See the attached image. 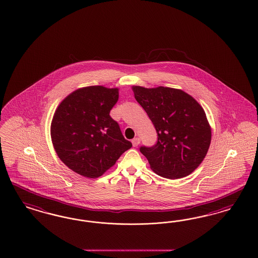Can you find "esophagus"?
<instances>
[{
    "label": "esophagus",
    "instance_id": "obj_1",
    "mask_svg": "<svg viewBox=\"0 0 258 258\" xmlns=\"http://www.w3.org/2000/svg\"><path fill=\"white\" fill-rule=\"evenodd\" d=\"M140 142H141L140 138H135L134 140H132V144H133L134 147H137L140 144Z\"/></svg>",
    "mask_w": 258,
    "mask_h": 258
}]
</instances>
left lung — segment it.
<instances>
[{
    "instance_id": "obj_1",
    "label": "left lung",
    "mask_w": 258,
    "mask_h": 258,
    "mask_svg": "<svg viewBox=\"0 0 258 258\" xmlns=\"http://www.w3.org/2000/svg\"><path fill=\"white\" fill-rule=\"evenodd\" d=\"M132 90L158 133L156 145L141 147L151 169L170 179L190 175L206 157L212 140L204 109L180 89L133 85Z\"/></svg>"
}]
</instances>
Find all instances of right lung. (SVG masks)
Here are the masks:
<instances>
[{
	"label": "right lung",
	"mask_w": 258,
	"mask_h": 258,
	"mask_svg": "<svg viewBox=\"0 0 258 258\" xmlns=\"http://www.w3.org/2000/svg\"><path fill=\"white\" fill-rule=\"evenodd\" d=\"M118 88L92 85L70 93L58 104L50 126L59 159L85 177L103 175L132 147L110 115Z\"/></svg>",
	"instance_id": "right-lung-1"
}]
</instances>
